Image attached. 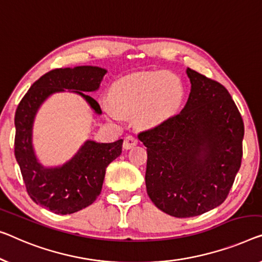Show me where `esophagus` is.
Instances as JSON below:
<instances>
[{
    "label": "esophagus",
    "mask_w": 262,
    "mask_h": 262,
    "mask_svg": "<svg viewBox=\"0 0 262 262\" xmlns=\"http://www.w3.org/2000/svg\"><path fill=\"white\" fill-rule=\"evenodd\" d=\"M138 142H139L138 138H135V136H133V135H128L123 141V148L124 149H130L132 147L136 146Z\"/></svg>",
    "instance_id": "34e87169"
}]
</instances>
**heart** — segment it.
<instances>
[{
  "label": "heart",
  "mask_w": 262,
  "mask_h": 262,
  "mask_svg": "<svg viewBox=\"0 0 262 262\" xmlns=\"http://www.w3.org/2000/svg\"><path fill=\"white\" fill-rule=\"evenodd\" d=\"M185 87L171 72H146L121 77L113 85L112 99H103L104 112L114 120L135 115L139 124L155 127L180 111Z\"/></svg>",
  "instance_id": "heart-1"
}]
</instances>
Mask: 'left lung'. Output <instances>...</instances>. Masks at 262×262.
I'll return each instance as SVG.
<instances>
[{
  "mask_svg": "<svg viewBox=\"0 0 262 262\" xmlns=\"http://www.w3.org/2000/svg\"><path fill=\"white\" fill-rule=\"evenodd\" d=\"M190 93L180 114L139 134L147 147L146 187L160 210L190 217L220 206L243 159L244 121L224 85L187 68Z\"/></svg>",
  "mask_w": 262,
  "mask_h": 262,
  "instance_id": "1",
  "label": "left lung"
}]
</instances>
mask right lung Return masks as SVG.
Here are the masks:
<instances>
[{"label":"right lung","mask_w":262,"mask_h":262,"mask_svg":"<svg viewBox=\"0 0 262 262\" xmlns=\"http://www.w3.org/2000/svg\"><path fill=\"white\" fill-rule=\"evenodd\" d=\"M106 73L93 66L50 70L34 82L15 113V158L27 192L34 202L55 214L79 212L96 200L106 168L122 153L123 140L112 143L87 140L64 165L48 168L38 162L33 148L35 115L50 95L64 89L79 94L96 114H102L100 104L83 92L97 91Z\"/></svg>","instance_id":"right-lung-1"}]
</instances>
